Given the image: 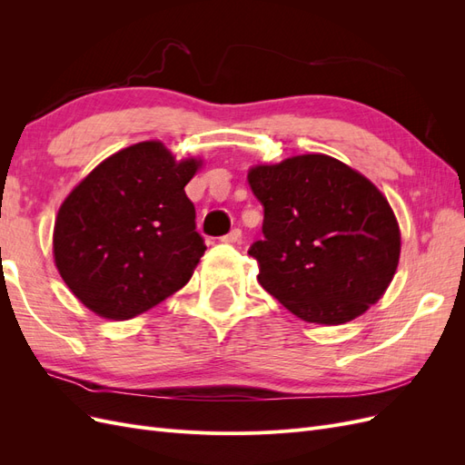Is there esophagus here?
Returning a JSON list of instances; mask_svg holds the SVG:
<instances>
[{
  "label": "esophagus",
  "mask_w": 465,
  "mask_h": 465,
  "mask_svg": "<svg viewBox=\"0 0 465 465\" xmlns=\"http://www.w3.org/2000/svg\"><path fill=\"white\" fill-rule=\"evenodd\" d=\"M241 238H242V231H241V229H232L229 234L221 236V242L234 244V242H241Z\"/></svg>",
  "instance_id": "1"
}]
</instances>
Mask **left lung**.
<instances>
[{
  "instance_id": "obj_1",
  "label": "left lung",
  "mask_w": 465,
  "mask_h": 465,
  "mask_svg": "<svg viewBox=\"0 0 465 465\" xmlns=\"http://www.w3.org/2000/svg\"><path fill=\"white\" fill-rule=\"evenodd\" d=\"M263 241L260 285L294 316L337 326L382 297L400 262L396 215L369 178L328 154L250 168Z\"/></svg>"
}]
</instances>
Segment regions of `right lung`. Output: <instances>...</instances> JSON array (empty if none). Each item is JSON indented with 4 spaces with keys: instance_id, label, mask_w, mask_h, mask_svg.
<instances>
[{
    "instance_id": "obj_1",
    "label": "right lung",
    "mask_w": 465,
    "mask_h": 465,
    "mask_svg": "<svg viewBox=\"0 0 465 465\" xmlns=\"http://www.w3.org/2000/svg\"><path fill=\"white\" fill-rule=\"evenodd\" d=\"M202 161L161 142L125 147L74 188L54 227L55 267L94 314L130 320L184 287L205 252L184 186Z\"/></svg>"
}]
</instances>
